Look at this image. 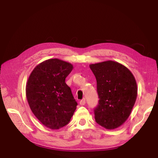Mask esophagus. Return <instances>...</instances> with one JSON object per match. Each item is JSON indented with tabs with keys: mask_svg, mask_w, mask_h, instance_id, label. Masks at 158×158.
<instances>
[{
	"mask_svg": "<svg viewBox=\"0 0 158 158\" xmlns=\"http://www.w3.org/2000/svg\"><path fill=\"white\" fill-rule=\"evenodd\" d=\"M85 104V99H83V100H81V101L79 102V105H81V106H83V105H84Z\"/></svg>",
	"mask_w": 158,
	"mask_h": 158,
	"instance_id": "1",
	"label": "esophagus"
}]
</instances>
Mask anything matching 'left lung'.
<instances>
[{
    "label": "left lung",
    "instance_id": "left-lung-1",
    "mask_svg": "<svg viewBox=\"0 0 158 158\" xmlns=\"http://www.w3.org/2000/svg\"><path fill=\"white\" fill-rule=\"evenodd\" d=\"M97 82L98 105L96 122L107 130L121 126L128 118L137 97L136 79L130 70L117 62L89 64Z\"/></svg>",
    "mask_w": 158,
    "mask_h": 158
}]
</instances>
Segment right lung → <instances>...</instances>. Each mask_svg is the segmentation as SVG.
<instances>
[{"mask_svg":"<svg viewBox=\"0 0 158 158\" xmlns=\"http://www.w3.org/2000/svg\"><path fill=\"white\" fill-rule=\"evenodd\" d=\"M70 62L45 60L33 69L26 83V95L32 112L43 125L58 130L68 124L77 103L65 79L72 71Z\"/></svg>","mask_w":158,"mask_h":158,"instance_id":"right-lung-1","label":"right lung"}]
</instances>
